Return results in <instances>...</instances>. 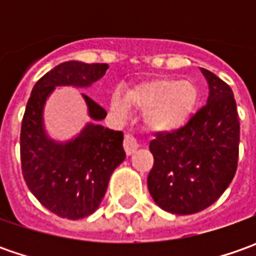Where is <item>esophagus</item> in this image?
<instances>
[{
    "label": "esophagus",
    "mask_w": 256,
    "mask_h": 256,
    "mask_svg": "<svg viewBox=\"0 0 256 256\" xmlns=\"http://www.w3.org/2000/svg\"><path fill=\"white\" fill-rule=\"evenodd\" d=\"M124 150H125V152L126 155H131L134 154L136 150H138V142H136V140L134 138L132 135H125V140H124Z\"/></svg>",
    "instance_id": "34e87169"
}]
</instances>
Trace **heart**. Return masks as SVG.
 <instances>
[{
    "mask_svg": "<svg viewBox=\"0 0 256 256\" xmlns=\"http://www.w3.org/2000/svg\"><path fill=\"white\" fill-rule=\"evenodd\" d=\"M198 102V90L191 81L156 78L138 84L124 92V100L114 95L112 111L124 114L126 106L144 111L145 128L155 134L178 131L191 118Z\"/></svg>",
    "mask_w": 256,
    "mask_h": 256,
    "instance_id": "obj_1",
    "label": "heart"
}]
</instances>
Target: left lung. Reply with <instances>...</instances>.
I'll return each instance as SVG.
<instances>
[{"label":"left lung","mask_w":256,"mask_h":256,"mask_svg":"<svg viewBox=\"0 0 256 256\" xmlns=\"http://www.w3.org/2000/svg\"><path fill=\"white\" fill-rule=\"evenodd\" d=\"M210 95L186 125L156 134L148 190L164 211L190 215L208 208L230 186L240 152V120L231 86L201 68Z\"/></svg>","instance_id":"1"}]
</instances>
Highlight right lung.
Masks as SVG:
<instances>
[{"label": "right lung", "mask_w": 256, "mask_h": 256, "mask_svg": "<svg viewBox=\"0 0 256 256\" xmlns=\"http://www.w3.org/2000/svg\"><path fill=\"white\" fill-rule=\"evenodd\" d=\"M108 64L66 61L40 78L26 102L21 125V168L35 198L46 210L68 220L96 211L114 170L125 160L124 134L95 122L66 142L51 140L44 128V105L56 86L86 88L102 78ZM94 121L106 116L102 106L82 94Z\"/></svg>", "instance_id": "add662e5"}]
</instances>
